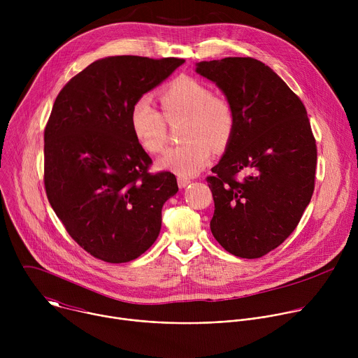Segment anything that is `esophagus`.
Returning a JSON list of instances; mask_svg holds the SVG:
<instances>
[{
  "mask_svg": "<svg viewBox=\"0 0 358 358\" xmlns=\"http://www.w3.org/2000/svg\"><path fill=\"white\" fill-rule=\"evenodd\" d=\"M177 182H178V187H180V188H184V187H187V185L191 182V180H189V178H185V177H178V178H177Z\"/></svg>",
  "mask_w": 358,
  "mask_h": 358,
  "instance_id": "1",
  "label": "esophagus"
}]
</instances>
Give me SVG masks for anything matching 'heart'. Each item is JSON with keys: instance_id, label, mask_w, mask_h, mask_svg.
<instances>
[{"instance_id": "heart-1", "label": "heart", "mask_w": 358, "mask_h": 358, "mask_svg": "<svg viewBox=\"0 0 358 358\" xmlns=\"http://www.w3.org/2000/svg\"><path fill=\"white\" fill-rule=\"evenodd\" d=\"M160 105L163 113L148 96L134 100L130 127L147 152L159 155L167 144L169 123L185 120L181 133L185 143L166 151L157 163L162 170L194 176L210 163L213 148H225L234 134L235 115L229 101L191 76L170 82L160 93Z\"/></svg>"}]
</instances>
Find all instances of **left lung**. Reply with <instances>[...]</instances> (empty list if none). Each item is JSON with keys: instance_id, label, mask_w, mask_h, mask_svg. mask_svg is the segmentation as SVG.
Here are the masks:
<instances>
[{"instance_id": "left-lung-1", "label": "left lung", "mask_w": 358, "mask_h": 358, "mask_svg": "<svg viewBox=\"0 0 358 358\" xmlns=\"http://www.w3.org/2000/svg\"><path fill=\"white\" fill-rule=\"evenodd\" d=\"M235 115L234 134L207 177L215 211L211 232L239 258L257 259L297 227L315 191L317 147L299 96L265 64L224 58L196 64ZM239 172H248L242 180Z\"/></svg>"}]
</instances>
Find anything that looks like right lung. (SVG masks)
Instances as JSON below:
<instances>
[{
  "mask_svg": "<svg viewBox=\"0 0 358 358\" xmlns=\"http://www.w3.org/2000/svg\"><path fill=\"white\" fill-rule=\"evenodd\" d=\"M185 61L109 57L73 76L59 92L43 131L48 201L72 239L96 259L138 258L162 228L164 202L178 191L130 127V108Z\"/></svg>",
  "mask_w": 358,
  "mask_h": 358,
  "instance_id": "1",
  "label": "right lung"
}]
</instances>
